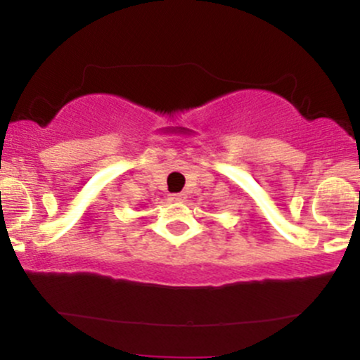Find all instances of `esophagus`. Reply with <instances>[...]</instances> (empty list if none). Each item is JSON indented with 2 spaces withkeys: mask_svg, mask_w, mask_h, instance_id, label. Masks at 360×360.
Segmentation results:
<instances>
[{
  "mask_svg": "<svg viewBox=\"0 0 360 360\" xmlns=\"http://www.w3.org/2000/svg\"><path fill=\"white\" fill-rule=\"evenodd\" d=\"M171 201H174V203H183V201H186V194L184 193L171 194Z\"/></svg>",
  "mask_w": 360,
  "mask_h": 360,
  "instance_id": "obj_1",
  "label": "esophagus"
}]
</instances>
